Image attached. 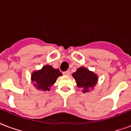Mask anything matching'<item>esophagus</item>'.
Returning <instances> with one entry per match:
<instances>
[{
	"label": "esophagus",
	"instance_id": "obj_1",
	"mask_svg": "<svg viewBox=\"0 0 131 131\" xmlns=\"http://www.w3.org/2000/svg\"><path fill=\"white\" fill-rule=\"evenodd\" d=\"M63 74L65 75H69L70 74V71H64L63 72Z\"/></svg>",
	"mask_w": 131,
	"mask_h": 131
}]
</instances>
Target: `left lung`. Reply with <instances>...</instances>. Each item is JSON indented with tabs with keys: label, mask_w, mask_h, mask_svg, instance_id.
I'll return each instance as SVG.
<instances>
[{
	"label": "left lung",
	"mask_w": 131,
	"mask_h": 131,
	"mask_svg": "<svg viewBox=\"0 0 131 131\" xmlns=\"http://www.w3.org/2000/svg\"><path fill=\"white\" fill-rule=\"evenodd\" d=\"M73 77L78 87L82 88L83 92H87L90 88L94 87L98 80L97 75L85 67L78 69V70L73 73Z\"/></svg>",
	"instance_id": "8db88e82"
}]
</instances>
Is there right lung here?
Instances as JSON below:
<instances>
[{"instance_id":"1","label":"right lung","mask_w":131,"mask_h":131,"mask_svg":"<svg viewBox=\"0 0 131 131\" xmlns=\"http://www.w3.org/2000/svg\"><path fill=\"white\" fill-rule=\"evenodd\" d=\"M60 75H62V73L59 69H53L50 65H46L41 70L37 71L32 73V80L33 81L34 85L38 89L49 91Z\"/></svg>"}]
</instances>
